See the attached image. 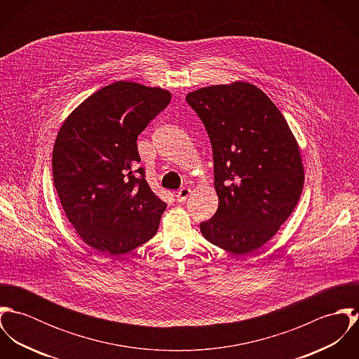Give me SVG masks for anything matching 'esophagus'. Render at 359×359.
I'll list each match as a JSON object with an SVG mask.
<instances>
[{
	"mask_svg": "<svg viewBox=\"0 0 359 359\" xmlns=\"http://www.w3.org/2000/svg\"><path fill=\"white\" fill-rule=\"evenodd\" d=\"M189 195H191V189H189V188H181V189L175 194V199L181 203V202H185Z\"/></svg>",
	"mask_w": 359,
	"mask_h": 359,
	"instance_id": "obj_1",
	"label": "esophagus"
}]
</instances>
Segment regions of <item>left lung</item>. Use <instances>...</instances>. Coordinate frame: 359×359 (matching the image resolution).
<instances>
[{
    "label": "left lung",
    "instance_id": "left-lung-1",
    "mask_svg": "<svg viewBox=\"0 0 359 359\" xmlns=\"http://www.w3.org/2000/svg\"><path fill=\"white\" fill-rule=\"evenodd\" d=\"M205 124L218 208L201 224L205 239L233 255L265 245L300 199L304 167L280 110L256 86L236 81L187 95Z\"/></svg>",
    "mask_w": 359,
    "mask_h": 359
}]
</instances>
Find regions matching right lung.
I'll use <instances>...</instances> for the list:
<instances>
[{
  "label": "right lung",
  "instance_id": "obj_1",
  "mask_svg": "<svg viewBox=\"0 0 359 359\" xmlns=\"http://www.w3.org/2000/svg\"><path fill=\"white\" fill-rule=\"evenodd\" d=\"M171 101L158 87L116 81L62 124L52 174L67 219L95 250L117 256L152 239L167 205L138 168V135Z\"/></svg>",
  "mask_w": 359,
  "mask_h": 359
}]
</instances>
